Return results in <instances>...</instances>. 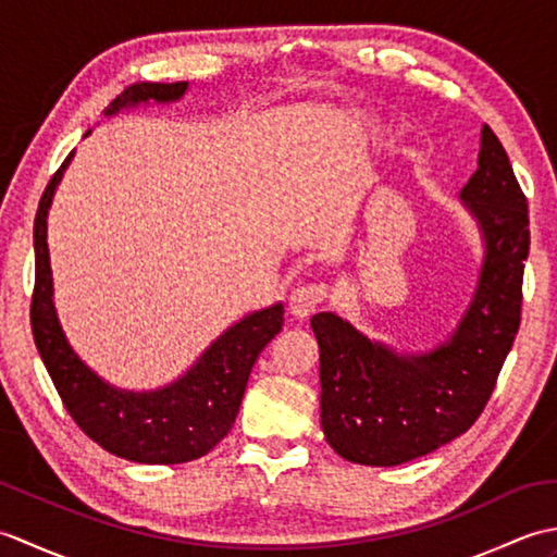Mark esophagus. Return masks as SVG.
<instances>
[{
  "label": "esophagus",
  "instance_id": "obj_1",
  "mask_svg": "<svg viewBox=\"0 0 557 557\" xmlns=\"http://www.w3.org/2000/svg\"><path fill=\"white\" fill-rule=\"evenodd\" d=\"M327 285L323 282H313V285H301L292 292L289 297V311L292 315L297 318H309L311 313L318 311V306H321L327 299Z\"/></svg>",
  "mask_w": 557,
  "mask_h": 557
}]
</instances>
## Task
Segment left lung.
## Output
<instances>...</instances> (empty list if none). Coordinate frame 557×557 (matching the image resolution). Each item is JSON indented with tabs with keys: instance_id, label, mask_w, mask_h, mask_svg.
<instances>
[{
	"instance_id": "obj_1",
	"label": "left lung",
	"mask_w": 557,
	"mask_h": 557,
	"mask_svg": "<svg viewBox=\"0 0 557 557\" xmlns=\"http://www.w3.org/2000/svg\"><path fill=\"white\" fill-rule=\"evenodd\" d=\"M459 198L479 222L486 256L474 299L447 342L397 354L335 313L311 318L325 441L357 465H405L469 431L512 349L522 321L529 208L491 126H483L479 170Z\"/></svg>"
}]
</instances>
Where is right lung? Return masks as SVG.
Masks as SVG:
<instances>
[{
    "mask_svg": "<svg viewBox=\"0 0 557 557\" xmlns=\"http://www.w3.org/2000/svg\"><path fill=\"white\" fill-rule=\"evenodd\" d=\"M188 88L180 83H134L116 96L104 114L112 116L140 102H174ZM90 134V132H88ZM74 152L47 184L33 224L35 289L30 327L35 347L71 419L108 453L140 465H182L208 455L239 413L242 397L258 354L285 323L282 304L234 323L206 349L180 381L150 393L120 389L90 371L66 342L52 301V270L47 251V210Z\"/></svg>",
    "mask_w": 557,
    "mask_h": 557,
    "instance_id": "right-lung-1",
    "label": "right lung"
}]
</instances>
